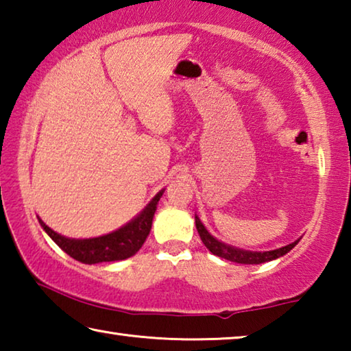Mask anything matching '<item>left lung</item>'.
I'll return each instance as SVG.
<instances>
[{"label":"left lung","mask_w":351,"mask_h":351,"mask_svg":"<svg viewBox=\"0 0 351 351\" xmlns=\"http://www.w3.org/2000/svg\"><path fill=\"white\" fill-rule=\"evenodd\" d=\"M195 224H197V230L201 237V241L204 243V246L209 249L213 255H218V257H221L224 260L235 261V263H241V265H260V263H265V261L276 260L278 257H282V255L288 254L291 249L299 243V240H295L294 243H291V245L274 249V251H265V252L245 251V249L234 247V246L226 245L223 241H218L215 237H212L209 232H207L204 224L201 223V219L197 215H195Z\"/></svg>","instance_id":"left-lung-1"}]
</instances>
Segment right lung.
I'll return each mask as SVG.
<instances>
[{
	"mask_svg": "<svg viewBox=\"0 0 351 351\" xmlns=\"http://www.w3.org/2000/svg\"><path fill=\"white\" fill-rule=\"evenodd\" d=\"M164 189L156 193L147 207L138 217H134L132 221L122 226L121 229L114 232L106 234L96 239H68L52 230L49 226H46L41 219L38 221L45 232L60 246L64 252L77 261H82L85 265L102 263V261H117L132 257L139 251L150 234L154 212H156L158 201L161 199Z\"/></svg>",
	"mask_w": 351,
	"mask_h": 351,
	"instance_id": "add662e5",
	"label": "right lung"
}]
</instances>
